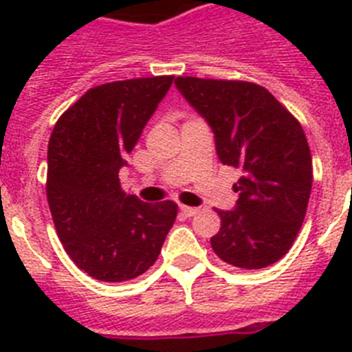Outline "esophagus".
Wrapping results in <instances>:
<instances>
[{"instance_id": "obj_1", "label": "esophagus", "mask_w": 352, "mask_h": 352, "mask_svg": "<svg viewBox=\"0 0 352 352\" xmlns=\"http://www.w3.org/2000/svg\"><path fill=\"white\" fill-rule=\"evenodd\" d=\"M179 210H182V213L185 214V217H194V214L199 213V208H192V206H179Z\"/></svg>"}]
</instances>
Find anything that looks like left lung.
<instances>
[{"instance_id": "1", "label": "left lung", "mask_w": 352, "mask_h": 352, "mask_svg": "<svg viewBox=\"0 0 352 352\" xmlns=\"http://www.w3.org/2000/svg\"><path fill=\"white\" fill-rule=\"evenodd\" d=\"M174 82L210 123L220 162L243 170L234 185V210H214L222 223L211 248L243 270L280 261L300 232L312 190V155L300 121L248 80L176 77Z\"/></svg>"}]
</instances>
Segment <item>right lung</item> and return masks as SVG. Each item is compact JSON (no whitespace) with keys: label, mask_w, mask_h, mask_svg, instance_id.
Masks as SVG:
<instances>
[{"label":"right lung","mask_w":352,"mask_h":352,"mask_svg":"<svg viewBox=\"0 0 352 352\" xmlns=\"http://www.w3.org/2000/svg\"><path fill=\"white\" fill-rule=\"evenodd\" d=\"M174 76L88 89L56 121L47 149V201L58 238L79 270L102 282L142 275L158 259L178 204H148L120 186L125 155Z\"/></svg>","instance_id":"right-lung-1"}]
</instances>
